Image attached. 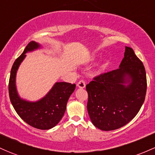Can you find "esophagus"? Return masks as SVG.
Instances as JSON below:
<instances>
[{
  "mask_svg": "<svg viewBox=\"0 0 155 155\" xmlns=\"http://www.w3.org/2000/svg\"><path fill=\"white\" fill-rule=\"evenodd\" d=\"M77 86L79 87V88H81V89H83V88L85 87V82H84V81L83 80L79 81V82H78Z\"/></svg>",
  "mask_w": 155,
  "mask_h": 155,
  "instance_id": "obj_1",
  "label": "esophagus"
}]
</instances>
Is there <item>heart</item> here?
<instances>
[{"mask_svg":"<svg viewBox=\"0 0 155 155\" xmlns=\"http://www.w3.org/2000/svg\"><path fill=\"white\" fill-rule=\"evenodd\" d=\"M95 60H96V59H93V61H95ZM109 64H110V62H109V60H104V61L103 63L101 64V68H103V69L106 68L109 65Z\"/></svg>","mask_w":155,"mask_h":155,"instance_id":"heart-1","label":"heart"}]
</instances>
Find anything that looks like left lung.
<instances>
[{"mask_svg":"<svg viewBox=\"0 0 155 155\" xmlns=\"http://www.w3.org/2000/svg\"><path fill=\"white\" fill-rule=\"evenodd\" d=\"M147 87L143 62L132 48L126 46L119 68L96 76L86 85L87 108L93 124L110 131L128 124L142 107Z\"/></svg>","mask_w":155,"mask_h":155,"instance_id":"left-lung-1","label":"left lung"}]
</instances>
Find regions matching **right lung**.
<instances>
[{"label":"right lung","instance_id":"right-lung-1","mask_svg":"<svg viewBox=\"0 0 155 155\" xmlns=\"http://www.w3.org/2000/svg\"><path fill=\"white\" fill-rule=\"evenodd\" d=\"M41 48L35 41L28 44L23 54L15 61L10 74L8 93L10 101L18 115L28 125L39 130H49L55 127L63 117L69 97L74 93L76 84L56 82L45 96L36 101L20 98L16 87V75L25 54Z\"/></svg>","mask_w":155,"mask_h":155}]
</instances>
